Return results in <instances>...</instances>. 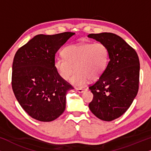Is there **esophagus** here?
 Returning a JSON list of instances; mask_svg holds the SVG:
<instances>
[{"label": "esophagus", "mask_w": 151, "mask_h": 151, "mask_svg": "<svg viewBox=\"0 0 151 151\" xmlns=\"http://www.w3.org/2000/svg\"><path fill=\"white\" fill-rule=\"evenodd\" d=\"M76 91H77L78 92V93H83L84 91H86V88H76Z\"/></svg>", "instance_id": "34e87169"}]
</instances>
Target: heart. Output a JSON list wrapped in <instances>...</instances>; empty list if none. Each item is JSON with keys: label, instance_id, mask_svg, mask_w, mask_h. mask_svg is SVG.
<instances>
[{"label": "heart", "instance_id": "obj_1", "mask_svg": "<svg viewBox=\"0 0 151 151\" xmlns=\"http://www.w3.org/2000/svg\"><path fill=\"white\" fill-rule=\"evenodd\" d=\"M63 58L54 62L55 69L63 80H67L76 70L71 79L73 85L82 87L88 80L100 78L106 70L109 60V51L102 43H81L71 45L62 51Z\"/></svg>", "mask_w": 151, "mask_h": 151}]
</instances>
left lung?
Wrapping results in <instances>:
<instances>
[{"mask_svg": "<svg viewBox=\"0 0 151 151\" xmlns=\"http://www.w3.org/2000/svg\"><path fill=\"white\" fill-rule=\"evenodd\" d=\"M88 37L106 45L110 60L104 73L89 86L93 98L88 107L99 119L110 122L122 115L137 96L139 58L135 49L113 33L91 34Z\"/></svg>", "mask_w": 151, "mask_h": 151, "instance_id": "8db88e82", "label": "left lung"}]
</instances>
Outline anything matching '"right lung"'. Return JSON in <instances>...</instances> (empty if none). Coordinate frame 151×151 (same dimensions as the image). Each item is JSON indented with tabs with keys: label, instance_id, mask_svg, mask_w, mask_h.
Masks as SVG:
<instances>
[{
	"label": "right lung",
	"instance_id": "obj_1",
	"mask_svg": "<svg viewBox=\"0 0 151 151\" xmlns=\"http://www.w3.org/2000/svg\"><path fill=\"white\" fill-rule=\"evenodd\" d=\"M74 34L37 35L16 51L12 65V89L32 118L51 122L65 111L67 93L73 88L55 69V55Z\"/></svg>",
	"mask_w": 151,
	"mask_h": 151
}]
</instances>
